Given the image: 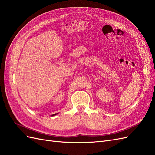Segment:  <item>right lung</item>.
I'll use <instances>...</instances> for the list:
<instances>
[{
	"mask_svg": "<svg viewBox=\"0 0 155 155\" xmlns=\"http://www.w3.org/2000/svg\"><path fill=\"white\" fill-rule=\"evenodd\" d=\"M58 113H56V114H52V115H51V116H55V115H56V114H58Z\"/></svg>",
	"mask_w": 155,
	"mask_h": 155,
	"instance_id": "add662e5",
	"label": "right lung"
}]
</instances>
